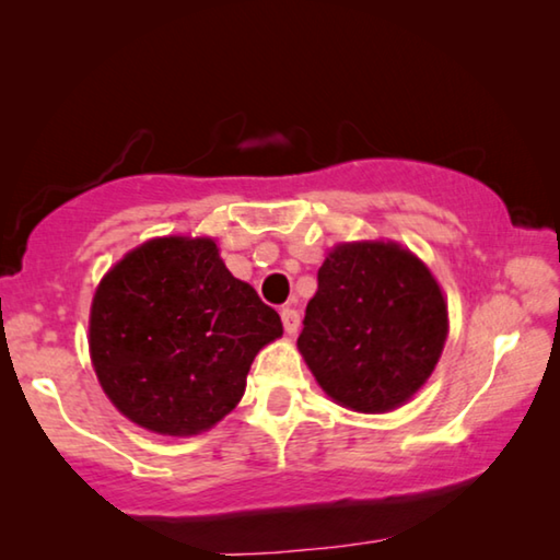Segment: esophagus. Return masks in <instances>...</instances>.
I'll list each match as a JSON object with an SVG mask.
<instances>
[{
  "label": "esophagus",
  "instance_id": "34e87169",
  "mask_svg": "<svg viewBox=\"0 0 560 560\" xmlns=\"http://www.w3.org/2000/svg\"><path fill=\"white\" fill-rule=\"evenodd\" d=\"M281 324H283V330H287L289 336H291V334H296V328H299V324H301L299 311H296V308H291V306L281 308Z\"/></svg>",
  "mask_w": 560,
  "mask_h": 560
}]
</instances>
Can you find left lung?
<instances>
[{"label":"left lung","instance_id":"1","mask_svg":"<svg viewBox=\"0 0 560 560\" xmlns=\"http://www.w3.org/2000/svg\"><path fill=\"white\" fill-rule=\"evenodd\" d=\"M447 338L430 269L397 244H340L318 269L299 350L318 385L355 412H387L420 390Z\"/></svg>","mask_w":560,"mask_h":560}]
</instances>
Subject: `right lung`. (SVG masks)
<instances>
[{
  "label": "right lung",
  "mask_w": 560,
  "mask_h": 560,
  "mask_svg": "<svg viewBox=\"0 0 560 560\" xmlns=\"http://www.w3.org/2000/svg\"><path fill=\"white\" fill-rule=\"evenodd\" d=\"M277 311L234 279L212 240L132 249L93 296L91 358L110 402L140 428L197 434L234 410Z\"/></svg>",
  "instance_id": "right-lung-1"
}]
</instances>
